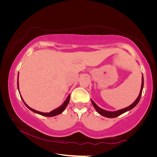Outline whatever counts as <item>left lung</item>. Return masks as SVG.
<instances>
[{
    "instance_id": "obj_1",
    "label": "left lung",
    "mask_w": 157,
    "mask_h": 157,
    "mask_svg": "<svg viewBox=\"0 0 157 157\" xmlns=\"http://www.w3.org/2000/svg\"><path fill=\"white\" fill-rule=\"evenodd\" d=\"M143 84H144V81H143V75H142L141 87H140V91L139 96H138V98H136V100H135L134 102H133L131 105L128 106V107H125V108H124V109H122L118 110V111H107V110H105V109H103L98 107V106L96 104H95V103L94 102V101H93L91 99V102H92V105L94 107L95 109L96 110L97 112L99 113V114H100V115H102V116H105V117H107V118H116V117H118V116H119L120 115H121V114L125 113L126 111H128L129 110H131V109H132L133 108L136 107V105L139 102V100L140 99V97H141L142 91H143Z\"/></svg>"
}]
</instances>
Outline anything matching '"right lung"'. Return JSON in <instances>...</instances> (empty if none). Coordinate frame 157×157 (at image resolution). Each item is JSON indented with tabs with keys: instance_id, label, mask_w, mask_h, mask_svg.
<instances>
[{
	"instance_id": "obj_1",
	"label": "right lung",
	"mask_w": 157,
	"mask_h": 157,
	"mask_svg": "<svg viewBox=\"0 0 157 157\" xmlns=\"http://www.w3.org/2000/svg\"><path fill=\"white\" fill-rule=\"evenodd\" d=\"M17 87H18V91H19V87H18V78H17ZM19 94H20V91H19ZM21 99H22L23 103H24V104H25V105L29 109L31 110L32 111H33V112H34V113H38V114H39V115H41V116H44L52 117V116H55L59 115V114L62 113L63 112V111H64V109H66V107H67V105H68V102H69V100H70V95H68V96L67 98H66V99L65 100L64 102H63V104H62V105L59 106V107L55 109L54 110L51 111H50V112H49V113H44V112H41V111H36V110L33 109H32V108H30V107H29V106L24 102V100H23V98L21 97Z\"/></svg>"
}]
</instances>
